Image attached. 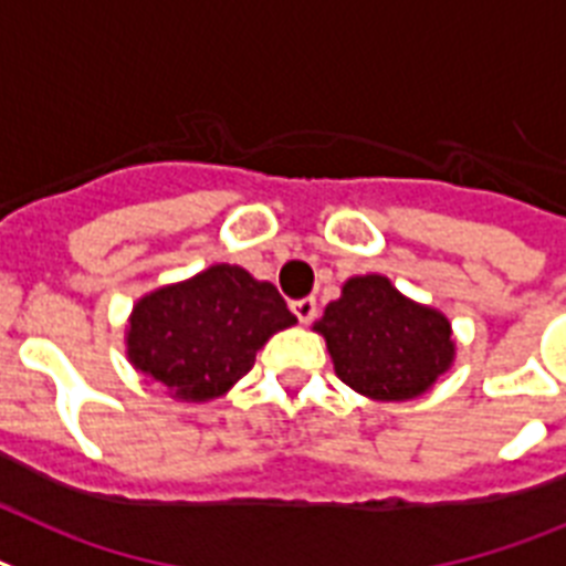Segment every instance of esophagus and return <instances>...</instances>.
Returning a JSON list of instances; mask_svg holds the SVG:
<instances>
[{"instance_id":"1","label":"esophagus","mask_w":566,"mask_h":566,"mask_svg":"<svg viewBox=\"0 0 566 566\" xmlns=\"http://www.w3.org/2000/svg\"><path fill=\"white\" fill-rule=\"evenodd\" d=\"M293 314H296V319L302 325H307L311 323V319H314L316 316V298L314 296H305V298H296V302H293Z\"/></svg>"}]
</instances>
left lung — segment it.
<instances>
[{"mask_svg": "<svg viewBox=\"0 0 566 566\" xmlns=\"http://www.w3.org/2000/svg\"><path fill=\"white\" fill-rule=\"evenodd\" d=\"M343 384L378 401H407L450 369V323L395 291L384 275H363L343 287L316 325Z\"/></svg>", "mask_w": 566, "mask_h": 566, "instance_id": "8db88e82", "label": "left lung"}]
</instances>
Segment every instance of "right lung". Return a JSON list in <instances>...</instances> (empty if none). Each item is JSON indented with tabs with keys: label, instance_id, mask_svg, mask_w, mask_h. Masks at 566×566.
I'll return each instance as SVG.
<instances>
[{
	"label": "right lung",
	"instance_id": "right-lung-1",
	"mask_svg": "<svg viewBox=\"0 0 566 566\" xmlns=\"http://www.w3.org/2000/svg\"><path fill=\"white\" fill-rule=\"evenodd\" d=\"M296 323L270 282L214 264L133 307L127 355L142 375L186 401L227 392L275 331Z\"/></svg>",
	"mask_w": 566,
	"mask_h": 566
}]
</instances>
